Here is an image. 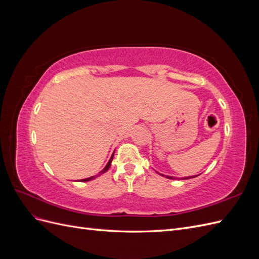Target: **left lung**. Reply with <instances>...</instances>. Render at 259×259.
Segmentation results:
<instances>
[{"label": "left lung", "mask_w": 259, "mask_h": 259, "mask_svg": "<svg viewBox=\"0 0 259 259\" xmlns=\"http://www.w3.org/2000/svg\"><path fill=\"white\" fill-rule=\"evenodd\" d=\"M158 174H160L161 176H164V175H163V174H161V173H158ZM197 176H199V175H195V176H189V177H183L182 179H189V178H194V177H197ZM165 177H166V178H168V179H175V177H173V176H167V175H166ZM176 179H177V178H176Z\"/></svg>", "instance_id": "1"}]
</instances>
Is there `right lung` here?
<instances>
[{
  "label": "right lung",
  "instance_id": "1",
  "mask_svg": "<svg viewBox=\"0 0 259 259\" xmlns=\"http://www.w3.org/2000/svg\"><path fill=\"white\" fill-rule=\"evenodd\" d=\"M113 155H114V152L112 153V155H111V158H110V160L108 161V163H107V165L104 167V169H101L99 173H98V175H95V176H91V177H89V178H84V179H80V182H82V183H84V182H90V180H93V179H95L96 177H98V176H100L101 174H104V173H106V171L109 169V167H110V165H111V162H112V160H113Z\"/></svg>",
  "mask_w": 259,
  "mask_h": 259
}]
</instances>
